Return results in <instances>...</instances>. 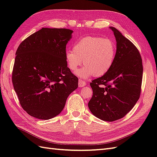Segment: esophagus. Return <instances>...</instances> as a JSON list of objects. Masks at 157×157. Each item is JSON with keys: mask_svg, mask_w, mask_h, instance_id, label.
<instances>
[{"mask_svg": "<svg viewBox=\"0 0 157 157\" xmlns=\"http://www.w3.org/2000/svg\"><path fill=\"white\" fill-rule=\"evenodd\" d=\"M86 83L85 82V81H84L83 80H81V79H79L78 81V86L79 87H83L86 86Z\"/></svg>", "mask_w": 157, "mask_h": 157, "instance_id": "34e87169", "label": "esophagus"}]
</instances>
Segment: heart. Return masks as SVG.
I'll return each instance as SVG.
<instances>
[{
  "instance_id": "1",
  "label": "heart",
  "mask_w": 157,
  "mask_h": 157,
  "mask_svg": "<svg viewBox=\"0 0 157 157\" xmlns=\"http://www.w3.org/2000/svg\"><path fill=\"white\" fill-rule=\"evenodd\" d=\"M115 55L116 44L113 40L86 36L76 42L72 51H66L65 59L72 71L77 70L83 60L85 66L76 72V75L88 78L93 75L101 76L106 73L113 66Z\"/></svg>"
}]
</instances>
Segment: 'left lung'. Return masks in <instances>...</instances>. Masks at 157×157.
<instances>
[{
  "mask_svg": "<svg viewBox=\"0 0 157 157\" xmlns=\"http://www.w3.org/2000/svg\"><path fill=\"white\" fill-rule=\"evenodd\" d=\"M117 51L114 63L101 77L90 85L93 94L89 108L100 119L113 122L124 117L138 101L143 67L138 49L114 27Z\"/></svg>",
  "mask_w": 157,
  "mask_h": 157,
  "instance_id": "obj_1",
  "label": "left lung"
}]
</instances>
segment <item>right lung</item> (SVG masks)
Masks as SVG:
<instances>
[{
	"mask_svg": "<svg viewBox=\"0 0 157 157\" xmlns=\"http://www.w3.org/2000/svg\"><path fill=\"white\" fill-rule=\"evenodd\" d=\"M72 30L42 28L16 52L12 80L20 104L29 115L48 120L63 110L78 78L67 67L66 46Z\"/></svg>",
	"mask_w": 157,
	"mask_h": 157,
	"instance_id": "add662e5",
	"label": "right lung"
}]
</instances>
